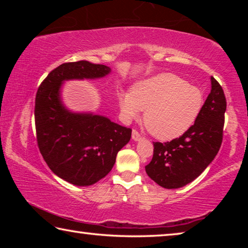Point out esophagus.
Here are the masks:
<instances>
[{"label": "esophagus", "instance_id": "obj_1", "mask_svg": "<svg viewBox=\"0 0 248 248\" xmlns=\"http://www.w3.org/2000/svg\"><path fill=\"white\" fill-rule=\"evenodd\" d=\"M132 139L134 141H141L142 140V137L140 136V133L137 131V130H133L132 131Z\"/></svg>", "mask_w": 248, "mask_h": 248}]
</instances>
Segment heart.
Listing matches in <instances>:
<instances>
[{
	"label": "heart",
	"mask_w": 248,
	"mask_h": 248,
	"mask_svg": "<svg viewBox=\"0 0 248 248\" xmlns=\"http://www.w3.org/2000/svg\"><path fill=\"white\" fill-rule=\"evenodd\" d=\"M204 95L198 86L173 73H163L121 91L119 106L125 120L144 111L145 127L156 139L174 140L186 133L202 111Z\"/></svg>",
	"instance_id": "1"
}]
</instances>
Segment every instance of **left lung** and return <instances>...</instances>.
I'll list each match as a JSON object with an SVG mask.
<instances>
[{
  "label": "left lung",
  "instance_id": "1",
  "mask_svg": "<svg viewBox=\"0 0 248 248\" xmlns=\"http://www.w3.org/2000/svg\"><path fill=\"white\" fill-rule=\"evenodd\" d=\"M226 99L217 79L211 77V92L195 124L170 142H154L153 157L145 171L166 189H175L196 179L213 161L223 139Z\"/></svg>",
  "mask_w": 248,
  "mask_h": 248
}]
</instances>
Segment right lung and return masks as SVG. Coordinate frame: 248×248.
I'll use <instances>...</instances> for the list:
<instances>
[{
	"label": "right lung",
	"mask_w": 248,
	"mask_h": 248,
	"mask_svg": "<svg viewBox=\"0 0 248 248\" xmlns=\"http://www.w3.org/2000/svg\"><path fill=\"white\" fill-rule=\"evenodd\" d=\"M104 64L89 61L59 65L40 84L36 94L37 143L49 169L75 186H90L111 170L117 153L130 141L131 131L107 117L72 112L61 100L68 79L100 78L110 73Z\"/></svg>",
	"instance_id": "1"
}]
</instances>
